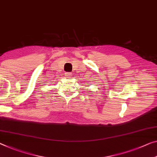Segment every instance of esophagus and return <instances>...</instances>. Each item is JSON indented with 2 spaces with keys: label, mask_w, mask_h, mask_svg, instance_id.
<instances>
[{
  "label": "esophagus",
  "mask_w": 157,
  "mask_h": 157,
  "mask_svg": "<svg viewBox=\"0 0 157 157\" xmlns=\"http://www.w3.org/2000/svg\"><path fill=\"white\" fill-rule=\"evenodd\" d=\"M65 76L67 77V78H71V77L72 76V73L71 72H65Z\"/></svg>",
  "instance_id": "obj_1"
}]
</instances>
